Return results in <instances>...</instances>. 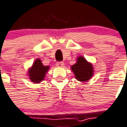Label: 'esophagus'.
<instances>
[{"mask_svg": "<svg viewBox=\"0 0 127 127\" xmlns=\"http://www.w3.org/2000/svg\"><path fill=\"white\" fill-rule=\"evenodd\" d=\"M64 64L63 62H58V63H56V66H58V67H63Z\"/></svg>", "mask_w": 127, "mask_h": 127, "instance_id": "esophagus-1", "label": "esophagus"}]
</instances>
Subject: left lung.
I'll use <instances>...</instances> for the list:
<instances>
[{
	"label": "left lung",
	"instance_id": "1",
	"mask_svg": "<svg viewBox=\"0 0 127 127\" xmlns=\"http://www.w3.org/2000/svg\"><path fill=\"white\" fill-rule=\"evenodd\" d=\"M76 79L80 82H86L92 78L94 69L93 64L82 56L77 58L76 63L71 66Z\"/></svg>",
	"mask_w": 127,
	"mask_h": 127
}]
</instances>
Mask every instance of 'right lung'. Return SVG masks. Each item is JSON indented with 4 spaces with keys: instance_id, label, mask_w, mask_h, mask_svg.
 I'll return each mask as SVG.
<instances>
[{
    "instance_id": "right-lung-1",
    "label": "right lung",
    "mask_w": 127,
    "mask_h": 127,
    "mask_svg": "<svg viewBox=\"0 0 127 127\" xmlns=\"http://www.w3.org/2000/svg\"><path fill=\"white\" fill-rule=\"evenodd\" d=\"M49 68V66L43 65L40 58H37L34 61L32 66L28 69L27 75L32 82L38 84L39 82L44 80L45 74L48 71Z\"/></svg>"
}]
</instances>
